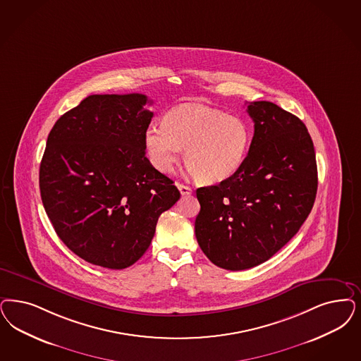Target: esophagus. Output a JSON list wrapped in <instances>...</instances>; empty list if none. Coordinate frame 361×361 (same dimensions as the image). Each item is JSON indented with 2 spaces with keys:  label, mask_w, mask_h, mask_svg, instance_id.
<instances>
[{
  "label": "esophagus",
  "mask_w": 361,
  "mask_h": 361,
  "mask_svg": "<svg viewBox=\"0 0 361 361\" xmlns=\"http://www.w3.org/2000/svg\"><path fill=\"white\" fill-rule=\"evenodd\" d=\"M177 188H178V190H180V193L183 195V196H188V195H190L192 193V188L188 187V185H184V184H177Z\"/></svg>",
  "instance_id": "esophagus-1"
}]
</instances>
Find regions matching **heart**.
Segmentation results:
<instances>
[{
    "mask_svg": "<svg viewBox=\"0 0 361 361\" xmlns=\"http://www.w3.org/2000/svg\"><path fill=\"white\" fill-rule=\"evenodd\" d=\"M250 128L237 116L197 104H185L168 113L161 125H150L144 145L152 165L172 172L185 149L188 168L200 183L214 184L236 173L245 161Z\"/></svg>",
    "mask_w": 361,
    "mask_h": 361,
    "instance_id": "obj_1",
    "label": "heart"
}]
</instances>
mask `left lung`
<instances>
[{
  "mask_svg": "<svg viewBox=\"0 0 361 361\" xmlns=\"http://www.w3.org/2000/svg\"><path fill=\"white\" fill-rule=\"evenodd\" d=\"M255 123L245 161L217 185L199 188L195 232L214 265L243 271L269 260L295 236L317 192L307 126L269 101L248 102Z\"/></svg>",
  "mask_w": 361,
  "mask_h": 361,
  "instance_id": "8db88e82",
  "label": "left lung"
}]
</instances>
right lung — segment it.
Returning a JSON list of instances; mask_svg holds the SVG:
<instances>
[{"label":"right lung","mask_w":361,"mask_h":361,"mask_svg":"<svg viewBox=\"0 0 361 361\" xmlns=\"http://www.w3.org/2000/svg\"><path fill=\"white\" fill-rule=\"evenodd\" d=\"M145 94H92L50 130L39 165L45 212L85 262L124 269L149 248L162 212L180 199L145 156Z\"/></svg>","instance_id":"add662e5"}]
</instances>
